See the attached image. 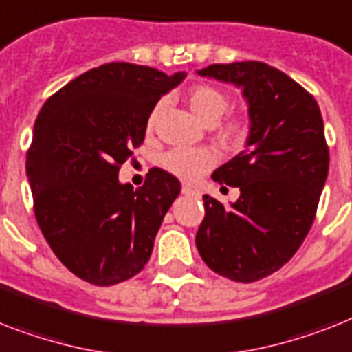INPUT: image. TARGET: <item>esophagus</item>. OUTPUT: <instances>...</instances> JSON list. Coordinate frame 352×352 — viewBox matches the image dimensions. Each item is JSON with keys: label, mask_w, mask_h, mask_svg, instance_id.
Returning a JSON list of instances; mask_svg holds the SVG:
<instances>
[{"label": "esophagus", "mask_w": 352, "mask_h": 352, "mask_svg": "<svg viewBox=\"0 0 352 352\" xmlns=\"http://www.w3.org/2000/svg\"><path fill=\"white\" fill-rule=\"evenodd\" d=\"M182 193L191 197H201V191L195 190V188H190V186H182Z\"/></svg>", "instance_id": "1"}]
</instances>
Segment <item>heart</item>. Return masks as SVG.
I'll return each mask as SVG.
<instances>
[{
  "label": "heart",
  "instance_id": "1",
  "mask_svg": "<svg viewBox=\"0 0 352 352\" xmlns=\"http://www.w3.org/2000/svg\"><path fill=\"white\" fill-rule=\"evenodd\" d=\"M188 104L208 124H213L224 116L231 104L230 94L215 85H195L188 92ZM164 101L153 104L148 113V130H153L157 119L161 116ZM219 135L224 142L236 144L242 142L248 135V121L241 116H231L219 124ZM217 155L208 148H173L164 153L161 164L171 175L179 177L181 181L195 182L199 181L206 171L215 166Z\"/></svg>",
  "mask_w": 352,
  "mask_h": 352
}]
</instances>
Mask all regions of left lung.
<instances>
[{
	"label": "left lung",
	"instance_id": "obj_1",
	"mask_svg": "<svg viewBox=\"0 0 352 352\" xmlns=\"http://www.w3.org/2000/svg\"><path fill=\"white\" fill-rule=\"evenodd\" d=\"M204 77L242 88L250 107L245 150L213 171L241 190L231 208L204 195L197 250L210 270L250 284L289 262L315 221L329 148L315 97L260 61L210 65Z\"/></svg>",
	"mask_w": 352,
	"mask_h": 352
}]
</instances>
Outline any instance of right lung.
I'll return each mask as SVG.
<instances>
[{
	"instance_id": "obj_1",
	"label": "right lung",
	"mask_w": 352,
	"mask_h": 352,
	"mask_svg": "<svg viewBox=\"0 0 352 352\" xmlns=\"http://www.w3.org/2000/svg\"><path fill=\"white\" fill-rule=\"evenodd\" d=\"M133 63H107L47 99L34 124L27 177L43 236L74 275L113 285L146 265L175 177L151 168L141 188L119 168L146 133L148 113L184 79Z\"/></svg>"
}]
</instances>
